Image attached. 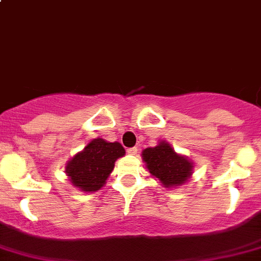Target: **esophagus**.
I'll return each instance as SVG.
<instances>
[{
  "mask_svg": "<svg viewBox=\"0 0 261 261\" xmlns=\"http://www.w3.org/2000/svg\"><path fill=\"white\" fill-rule=\"evenodd\" d=\"M136 152H138V147H131L127 149L128 154H136Z\"/></svg>",
  "mask_w": 261,
  "mask_h": 261,
  "instance_id": "esophagus-1",
  "label": "esophagus"
}]
</instances>
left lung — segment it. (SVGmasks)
I'll list each match as a JSON object with an SVG mask.
<instances>
[{
	"label": "left lung",
	"mask_w": 261,
	"mask_h": 261,
	"mask_svg": "<svg viewBox=\"0 0 261 261\" xmlns=\"http://www.w3.org/2000/svg\"><path fill=\"white\" fill-rule=\"evenodd\" d=\"M145 166L164 187H177L186 183L191 177L192 163L187 157L180 156L169 143L161 142L153 148H145L142 152Z\"/></svg>",
	"instance_id": "obj_1"
}]
</instances>
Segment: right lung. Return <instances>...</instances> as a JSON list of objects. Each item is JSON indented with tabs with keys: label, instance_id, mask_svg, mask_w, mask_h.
<instances>
[{
	"label": "right lung",
	"instance_id": "add662e5",
	"mask_svg": "<svg viewBox=\"0 0 261 261\" xmlns=\"http://www.w3.org/2000/svg\"><path fill=\"white\" fill-rule=\"evenodd\" d=\"M125 148L118 142L109 143L97 138L75 154L66 165V174L75 187L86 192L101 189L113 171L117 159L125 156Z\"/></svg>",
	"mask_w": 261,
	"mask_h": 261
}]
</instances>
